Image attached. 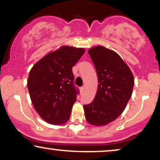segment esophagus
Listing matches in <instances>:
<instances>
[{
	"instance_id": "obj_1",
	"label": "esophagus",
	"mask_w": 160,
	"mask_h": 160,
	"mask_svg": "<svg viewBox=\"0 0 160 160\" xmlns=\"http://www.w3.org/2000/svg\"><path fill=\"white\" fill-rule=\"evenodd\" d=\"M84 87H80V92H84Z\"/></svg>"
}]
</instances>
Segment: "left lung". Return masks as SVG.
Segmentation results:
<instances>
[{
	"instance_id": "8db88e82",
	"label": "left lung",
	"mask_w": 160,
	"mask_h": 160,
	"mask_svg": "<svg viewBox=\"0 0 160 160\" xmlns=\"http://www.w3.org/2000/svg\"><path fill=\"white\" fill-rule=\"evenodd\" d=\"M88 53L99 84L93 101L84 106L85 117L92 125H106L124 111L132 95L134 77L128 65L113 50L98 46Z\"/></svg>"
}]
</instances>
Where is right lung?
Here are the masks:
<instances>
[{"label": "right lung", "mask_w": 160, "mask_h": 160, "mask_svg": "<svg viewBox=\"0 0 160 160\" xmlns=\"http://www.w3.org/2000/svg\"><path fill=\"white\" fill-rule=\"evenodd\" d=\"M85 49L63 46L47 54L30 70L28 88L35 110L43 120L63 124L69 119L79 90L72 68Z\"/></svg>", "instance_id": "right-lung-1"}]
</instances>
